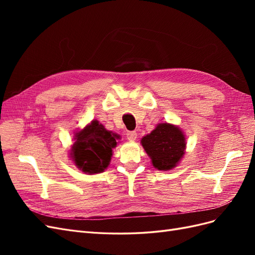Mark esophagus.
I'll return each instance as SVG.
<instances>
[{"instance_id": "1", "label": "esophagus", "mask_w": 255, "mask_h": 255, "mask_svg": "<svg viewBox=\"0 0 255 255\" xmlns=\"http://www.w3.org/2000/svg\"><path fill=\"white\" fill-rule=\"evenodd\" d=\"M127 138L129 141H134V140H136V138H137V133L134 132V130H133V132H128L127 133Z\"/></svg>"}]
</instances>
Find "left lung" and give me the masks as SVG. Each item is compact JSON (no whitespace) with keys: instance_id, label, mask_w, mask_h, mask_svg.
Instances as JSON below:
<instances>
[{"instance_id":"left-lung-1","label":"left lung","mask_w":255,"mask_h":255,"mask_svg":"<svg viewBox=\"0 0 255 255\" xmlns=\"http://www.w3.org/2000/svg\"><path fill=\"white\" fill-rule=\"evenodd\" d=\"M141 144L158 170H170L180 163L186 149V138L176 126L160 123L142 137Z\"/></svg>"}]
</instances>
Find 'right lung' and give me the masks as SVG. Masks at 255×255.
I'll return each mask as SVG.
<instances>
[{
    "label": "right lung",
    "instance_id": "right-lung-1",
    "mask_svg": "<svg viewBox=\"0 0 255 255\" xmlns=\"http://www.w3.org/2000/svg\"><path fill=\"white\" fill-rule=\"evenodd\" d=\"M70 155L75 166L88 174L103 172L109 167L113 149L120 136L107 130L101 123L92 120L83 129L75 133Z\"/></svg>",
    "mask_w": 255,
    "mask_h": 255
}]
</instances>
